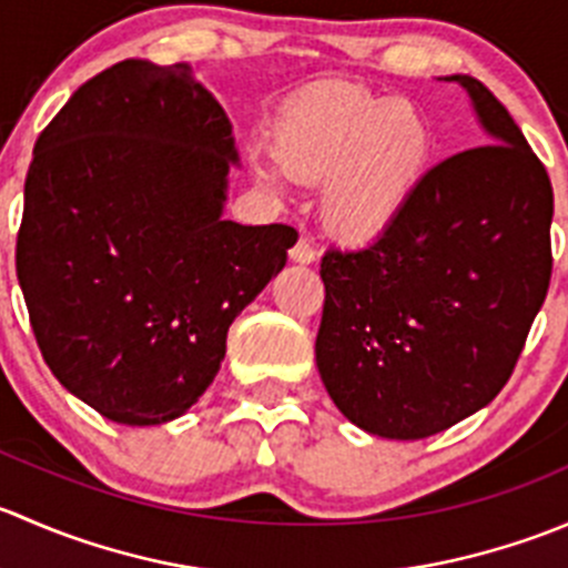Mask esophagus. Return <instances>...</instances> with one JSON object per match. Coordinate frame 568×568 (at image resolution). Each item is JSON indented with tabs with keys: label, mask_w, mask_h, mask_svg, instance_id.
<instances>
[{
	"label": "esophagus",
	"mask_w": 568,
	"mask_h": 568,
	"mask_svg": "<svg viewBox=\"0 0 568 568\" xmlns=\"http://www.w3.org/2000/svg\"><path fill=\"white\" fill-rule=\"evenodd\" d=\"M291 261L313 263V261H316V250H313V244L307 242V239H300V242L291 247Z\"/></svg>",
	"instance_id": "1"
}]
</instances>
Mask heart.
<instances>
[{"mask_svg": "<svg viewBox=\"0 0 568 568\" xmlns=\"http://www.w3.org/2000/svg\"><path fill=\"white\" fill-rule=\"evenodd\" d=\"M280 170L324 186L321 214L346 242H371L398 222L432 162V131L417 109L371 95H326L291 106L274 134ZM266 183L280 175L257 164Z\"/></svg>", "mask_w": 568, "mask_h": 568, "instance_id": "obj_1", "label": "heart"}]
</instances>
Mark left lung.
I'll return each mask as SVG.
<instances>
[{"label": "left lung", "mask_w": 568, "mask_h": 568, "mask_svg": "<svg viewBox=\"0 0 568 568\" xmlns=\"http://www.w3.org/2000/svg\"><path fill=\"white\" fill-rule=\"evenodd\" d=\"M486 145L423 175L387 233L321 257L316 365L368 434L423 439L484 409L514 365L552 274V183L508 109L473 77Z\"/></svg>", "instance_id": "8db88e82"}]
</instances>
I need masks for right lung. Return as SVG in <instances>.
I'll list each match as a JSON object with an SVG mask.
<instances>
[{"label":"right lung","instance_id":"add662e5","mask_svg":"<svg viewBox=\"0 0 568 568\" xmlns=\"http://www.w3.org/2000/svg\"><path fill=\"white\" fill-rule=\"evenodd\" d=\"M233 125L192 65L123 60L40 131L16 272L51 374L123 426L181 417L296 244L222 220Z\"/></svg>","mask_w":568,"mask_h":568}]
</instances>
